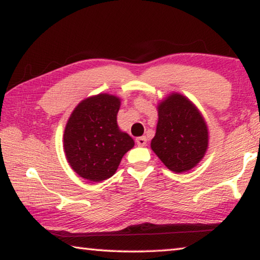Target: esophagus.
Returning a JSON list of instances; mask_svg holds the SVG:
<instances>
[{
    "instance_id": "obj_1",
    "label": "esophagus",
    "mask_w": 260,
    "mask_h": 260,
    "mask_svg": "<svg viewBox=\"0 0 260 260\" xmlns=\"http://www.w3.org/2000/svg\"><path fill=\"white\" fill-rule=\"evenodd\" d=\"M136 143H137L138 146H145L146 143H147V139L143 136V137L136 138Z\"/></svg>"
}]
</instances>
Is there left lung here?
Masks as SVG:
<instances>
[{
  "mask_svg": "<svg viewBox=\"0 0 260 260\" xmlns=\"http://www.w3.org/2000/svg\"><path fill=\"white\" fill-rule=\"evenodd\" d=\"M151 149L175 173L191 170L205 157L208 126L186 96L172 93L159 103L158 124Z\"/></svg>",
  "mask_w": 260,
  "mask_h": 260,
  "instance_id": "1",
  "label": "left lung"
}]
</instances>
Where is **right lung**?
<instances>
[{
    "instance_id": "right-lung-1",
    "label": "right lung",
    "mask_w": 260,
    "mask_h": 260,
    "mask_svg": "<svg viewBox=\"0 0 260 260\" xmlns=\"http://www.w3.org/2000/svg\"><path fill=\"white\" fill-rule=\"evenodd\" d=\"M121 100L99 94L83 100L71 114L63 133V150L75 173L93 182L109 179L134 139L117 125Z\"/></svg>"
}]
</instances>
